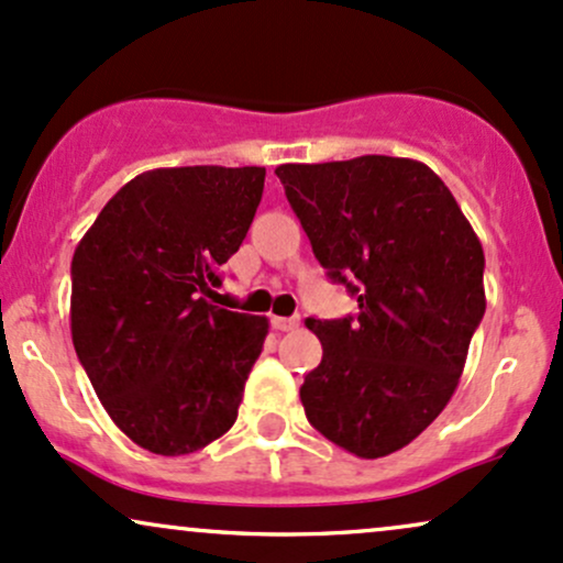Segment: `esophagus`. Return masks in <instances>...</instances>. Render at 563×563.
I'll return each instance as SVG.
<instances>
[{
	"mask_svg": "<svg viewBox=\"0 0 563 563\" xmlns=\"http://www.w3.org/2000/svg\"><path fill=\"white\" fill-rule=\"evenodd\" d=\"M271 327L276 329V332H292V329H297L300 327V319H287V316H274V319H271Z\"/></svg>",
	"mask_w": 563,
	"mask_h": 563,
	"instance_id": "1",
	"label": "esophagus"
}]
</instances>
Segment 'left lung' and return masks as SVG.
Listing matches in <instances>:
<instances>
[{"label": "left lung", "instance_id": "8db88e82", "mask_svg": "<svg viewBox=\"0 0 563 563\" xmlns=\"http://www.w3.org/2000/svg\"><path fill=\"white\" fill-rule=\"evenodd\" d=\"M327 276L358 297L347 319H308L321 363L308 421L358 459L419 438L459 387L485 316V253L451 189L408 157L276 168Z\"/></svg>", "mask_w": 563, "mask_h": 563}]
</instances>
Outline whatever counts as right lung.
Instances as JSON below:
<instances>
[{"label": "right lung", "instance_id": "obj_1", "mask_svg": "<svg viewBox=\"0 0 563 563\" xmlns=\"http://www.w3.org/2000/svg\"><path fill=\"white\" fill-rule=\"evenodd\" d=\"M263 181L257 165L144 170L73 253V347L104 411L144 451L195 453L236 421L268 319L205 297L247 236Z\"/></svg>", "mask_w": 563, "mask_h": 563}]
</instances>
